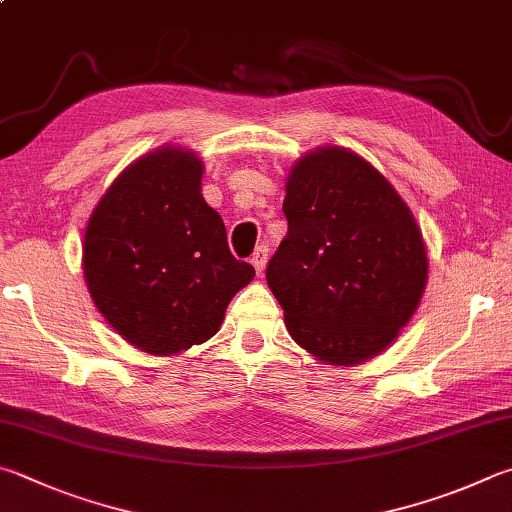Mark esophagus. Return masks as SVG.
I'll return each mask as SVG.
<instances>
[{
  "label": "esophagus",
  "mask_w": 512,
  "mask_h": 512,
  "mask_svg": "<svg viewBox=\"0 0 512 512\" xmlns=\"http://www.w3.org/2000/svg\"><path fill=\"white\" fill-rule=\"evenodd\" d=\"M266 259H268V246H257V248H255V253H253V257H250V264L255 266L257 275H262L264 266H266Z\"/></svg>",
  "instance_id": "34e87169"
}]
</instances>
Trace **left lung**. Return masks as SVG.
I'll return each mask as SVG.
<instances>
[{"instance_id":"8db88e82","label":"left lung","mask_w":512,"mask_h":512,"mask_svg":"<svg viewBox=\"0 0 512 512\" xmlns=\"http://www.w3.org/2000/svg\"><path fill=\"white\" fill-rule=\"evenodd\" d=\"M284 215L266 282L291 338L329 365L378 356L425 291L427 250L412 210L374 165L327 145L293 165Z\"/></svg>"}]
</instances>
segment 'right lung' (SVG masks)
Returning a JSON list of instances; mask_svg holds the SVG:
<instances>
[{
    "label": "right lung",
    "instance_id": "1",
    "mask_svg": "<svg viewBox=\"0 0 512 512\" xmlns=\"http://www.w3.org/2000/svg\"><path fill=\"white\" fill-rule=\"evenodd\" d=\"M203 163L159 147L109 185L85 230L82 271L98 311L129 345L174 356L210 340L255 268L232 257L201 194Z\"/></svg>",
    "mask_w": 512,
    "mask_h": 512
}]
</instances>
